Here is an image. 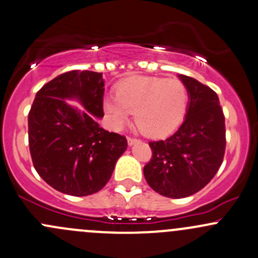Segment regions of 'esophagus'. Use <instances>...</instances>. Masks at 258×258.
<instances>
[{"label": "esophagus", "instance_id": "obj_1", "mask_svg": "<svg viewBox=\"0 0 258 258\" xmlns=\"http://www.w3.org/2000/svg\"><path fill=\"white\" fill-rule=\"evenodd\" d=\"M127 142H128L130 146H132V145L137 144V142H139V140L134 139V137H127Z\"/></svg>", "mask_w": 258, "mask_h": 258}]
</instances>
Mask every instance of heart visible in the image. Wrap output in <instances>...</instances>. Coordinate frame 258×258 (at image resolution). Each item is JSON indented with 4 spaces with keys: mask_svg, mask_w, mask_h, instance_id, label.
<instances>
[{
    "mask_svg": "<svg viewBox=\"0 0 258 258\" xmlns=\"http://www.w3.org/2000/svg\"><path fill=\"white\" fill-rule=\"evenodd\" d=\"M187 90L178 80L137 77L122 83L117 96L103 98V111L114 128H122L135 113L140 131L165 137L175 131L187 108Z\"/></svg>",
    "mask_w": 258,
    "mask_h": 258,
    "instance_id": "1",
    "label": "heart"
}]
</instances>
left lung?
I'll return each instance as SVG.
<instances>
[{
    "instance_id": "left-lung-1",
    "label": "left lung",
    "mask_w": 258,
    "mask_h": 258,
    "mask_svg": "<svg viewBox=\"0 0 258 258\" xmlns=\"http://www.w3.org/2000/svg\"><path fill=\"white\" fill-rule=\"evenodd\" d=\"M188 93L183 123L171 137L150 142L152 158L144 167L151 188L182 199L204 188L222 165L225 116L217 93L192 77L179 75Z\"/></svg>"
}]
</instances>
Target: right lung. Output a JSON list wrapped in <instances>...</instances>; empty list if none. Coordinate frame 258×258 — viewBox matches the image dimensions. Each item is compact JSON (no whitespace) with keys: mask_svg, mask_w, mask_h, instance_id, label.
Masks as SVG:
<instances>
[{"mask_svg":"<svg viewBox=\"0 0 258 258\" xmlns=\"http://www.w3.org/2000/svg\"><path fill=\"white\" fill-rule=\"evenodd\" d=\"M105 81L93 71H70L49 81L28 113V145L33 166L51 187L88 196L105 187L127 140L100 127ZM77 99L85 110L70 106Z\"/></svg>","mask_w":258,"mask_h":258,"instance_id":"right-lung-1","label":"right lung"}]
</instances>
